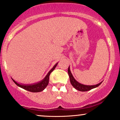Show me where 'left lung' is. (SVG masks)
<instances>
[{"label": "left lung", "instance_id": "1", "mask_svg": "<svg viewBox=\"0 0 120 120\" xmlns=\"http://www.w3.org/2000/svg\"><path fill=\"white\" fill-rule=\"evenodd\" d=\"M68 75H69L70 80V82H71V84L72 85L73 87H74L75 89L79 91H81V92H86V91H88L93 88H95L98 87L100 85V84L103 82V81H102V82H100L99 83L95 84V85H84V84H81L79 82H77V81L75 79L72 74V73L71 72V71H70V66L68 67Z\"/></svg>", "mask_w": 120, "mask_h": 120}]
</instances>
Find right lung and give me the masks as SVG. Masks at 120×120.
I'll use <instances>...</instances> for the list:
<instances>
[{
	"label": "right lung",
	"instance_id": "right-lung-1",
	"mask_svg": "<svg viewBox=\"0 0 120 120\" xmlns=\"http://www.w3.org/2000/svg\"><path fill=\"white\" fill-rule=\"evenodd\" d=\"M57 64H58V63H56L55 65H54L53 68H52V69L49 71V72L47 73V75H46V76L44 77V79H42V80L40 81V82L36 83H33V84L19 83H17V82H16L14 79H12L11 78L12 80L14 81V82L15 83L17 86H19V87L25 89V90L29 91V92H34V93L41 92V91L43 90L44 89L47 87L48 84L49 76H50L51 72L53 71V70L55 69L56 66H57Z\"/></svg>",
	"mask_w": 120,
	"mask_h": 120
}]
</instances>
